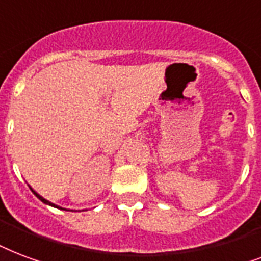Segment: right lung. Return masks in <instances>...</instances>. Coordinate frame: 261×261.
Listing matches in <instances>:
<instances>
[{
    "instance_id": "obj_1",
    "label": "right lung",
    "mask_w": 261,
    "mask_h": 261,
    "mask_svg": "<svg viewBox=\"0 0 261 261\" xmlns=\"http://www.w3.org/2000/svg\"><path fill=\"white\" fill-rule=\"evenodd\" d=\"M30 189H31V192L34 193V194H35V196L38 197V198H39V200H41V201L43 202V204H46V205H50V206H55V208H60V210H64L65 211V208H61V206H59V205H56V204H53V202H50V201H47L46 198H43L42 196H41V194H38L37 192H35V190H34L33 188H31V186H30ZM68 211V210H67Z\"/></svg>"
}]
</instances>
